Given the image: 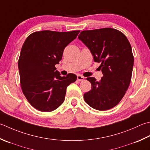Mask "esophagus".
Listing matches in <instances>:
<instances>
[{
	"label": "esophagus",
	"instance_id": "esophagus-1",
	"mask_svg": "<svg viewBox=\"0 0 150 150\" xmlns=\"http://www.w3.org/2000/svg\"><path fill=\"white\" fill-rule=\"evenodd\" d=\"M84 77H83V76H82L81 75H77V80L79 81H83V80H84Z\"/></svg>",
	"mask_w": 150,
	"mask_h": 150
}]
</instances>
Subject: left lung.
<instances>
[{
	"instance_id": "obj_1",
	"label": "left lung",
	"mask_w": 150,
	"mask_h": 150,
	"mask_svg": "<svg viewBox=\"0 0 150 150\" xmlns=\"http://www.w3.org/2000/svg\"><path fill=\"white\" fill-rule=\"evenodd\" d=\"M103 73L100 81L88 77L92 88L84 94L85 102L94 109L106 110L118 105L129 86L134 57L127 37L116 29L83 30L79 35Z\"/></svg>"
}]
</instances>
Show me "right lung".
Here are the masks:
<instances>
[{"instance_id":"1","label":"right lung","mask_w":150,"mask_h":150,"mask_svg":"<svg viewBox=\"0 0 150 150\" xmlns=\"http://www.w3.org/2000/svg\"><path fill=\"white\" fill-rule=\"evenodd\" d=\"M80 30H43L29 35L23 43L18 61L21 87L32 107L51 112L63 103L67 86L77 76L61 77L55 65L62 60L66 47Z\"/></svg>"}]
</instances>
